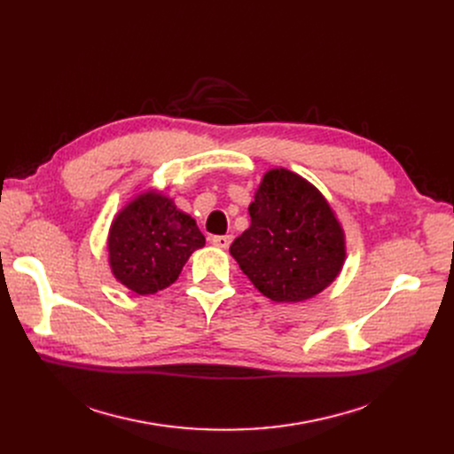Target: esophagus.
Listing matches in <instances>:
<instances>
[{"mask_svg":"<svg viewBox=\"0 0 454 454\" xmlns=\"http://www.w3.org/2000/svg\"><path fill=\"white\" fill-rule=\"evenodd\" d=\"M231 241H233L231 235H215V237H211L213 247L223 248V250H226L231 245Z\"/></svg>","mask_w":454,"mask_h":454,"instance_id":"esophagus-1","label":"esophagus"}]
</instances>
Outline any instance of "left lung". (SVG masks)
Here are the masks:
<instances>
[{
	"mask_svg": "<svg viewBox=\"0 0 454 454\" xmlns=\"http://www.w3.org/2000/svg\"><path fill=\"white\" fill-rule=\"evenodd\" d=\"M250 226L230 247L231 257L272 301L315 298L346 261V233L327 199L285 167L261 178L248 206Z\"/></svg>",
	"mask_w": 454,
	"mask_h": 454,
	"instance_id": "obj_1",
	"label": "left lung"
}]
</instances>
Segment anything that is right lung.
Here are the masks:
<instances>
[{
	"mask_svg": "<svg viewBox=\"0 0 454 454\" xmlns=\"http://www.w3.org/2000/svg\"><path fill=\"white\" fill-rule=\"evenodd\" d=\"M206 245V237L189 213L158 189L136 193L108 230L112 276L139 296L173 285L189 255Z\"/></svg>",
	"mask_w": 454,
	"mask_h": 454,
	"instance_id": "obj_1",
	"label": "right lung"
}]
</instances>
